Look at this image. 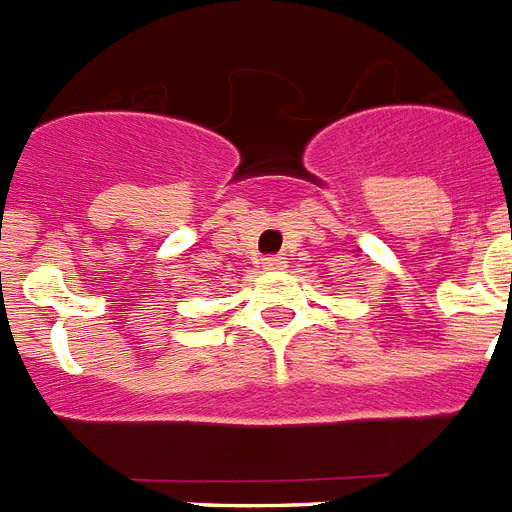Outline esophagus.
I'll return each instance as SVG.
<instances>
[{"instance_id":"obj_1","label":"esophagus","mask_w":512,"mask_h":512,"mask_svg":"<svg viewBox=\"0 0 512 512\" xmlns=\"http://www.w3.org/2000/svg\"><path fill=\"white\" fill-rule=\"evenodd\" d=\"M285 267H288L285 256H267V259H264V269H269V272H277V269H285Z\"/></svg>"}]
</instances>
